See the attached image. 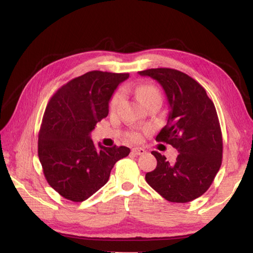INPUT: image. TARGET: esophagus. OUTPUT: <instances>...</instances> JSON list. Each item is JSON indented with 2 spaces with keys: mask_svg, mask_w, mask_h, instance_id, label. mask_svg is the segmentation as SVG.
Here are the masks:
<instances>
[{
  "mask_svg": "<svg viewBox=\"0 0 253 253\" xmlns=\"http://www.w3.org/2000/svg\"><path fill=\"white\" fill-rule=\"evenodd\" d=\"M131 153L135 155H143V154H146V150L142 148H133L131 150Z\"/></svg>",
  "mask_w": 253,
  "mask_h": 253,
  "instance_id": "1",
  "label": "esophagus"
}]
</instances>
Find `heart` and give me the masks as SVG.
<instances>
[{"label": "heart", "mask_w": 253, "mask_h": 253, "mask_svg": "<svg viewBox=\"0 0 253 253\" xmlns=\"http://www.w3.org/2000/svg\"><path fill=\"white\" fill-rule=\"evenodd\" d=\"M137 93V98L140 101V103L144 106L147 103H149L150 101H152L157 98H161V93L160 91L153 87L151 84H141L139 85L136 90ZM122 99V94L121 92H115L112 95V98L110 100V109H115L116 105L120 103V101ZM127 137L130 139L132 141H139L141 138L140 132L131 130L127 133Z\"/></svg>", "instance_id": "b5f03b06"}]
</instances>
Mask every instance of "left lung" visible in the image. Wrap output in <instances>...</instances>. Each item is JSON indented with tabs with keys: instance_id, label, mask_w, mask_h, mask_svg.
<instances>
[{
	"instance_id": "left-lung-1",
	"label": "left lung",
	"mask_w": 253,
	"mask_h": 253,
	"mask_svg": "<svg viewBox=\"0 0 253 253\" xmlns=\"http://www.w3.org/2000/svg\"><path fill=\"white\" fill-rule=\"evenodd\" d=\"M139 74L157 80L169 100L168 124L155 140L179 152L169 163L153 151L158 164L146 180L169 202H190L209 189L222 164L223 138L215 106L200 84L177 69L151 68Z\"/></svg>"
}]
</instances>
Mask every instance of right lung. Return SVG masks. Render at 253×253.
Masks as SVG:
<instances>
[{"mask_svg": "<svg viewBox=\"0 0 253 253\" xmlns=\"http://www.w3.org/2000/svg\"><path fill=\"white\" fill-rule=\"evenodd\" d=\"M128 73L88 72L58 89L46 105L38 139V155L46 181L74 202L87 200L103 187L127 147L95 146L90 132L109 114V102Z\"/></svg>", "mask_w": 253, "mask_h": 253, "instance_id": "right-lung-1", "label": "right lung"}]
</instances>
